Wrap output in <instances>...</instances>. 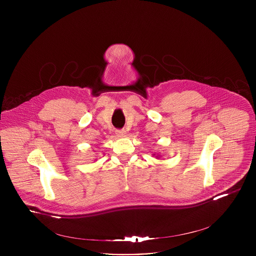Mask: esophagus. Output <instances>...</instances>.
<instances>
[{
  "mask_svg": "<svg viewBox=\"0 0 256 256\" xmlns=\"http://www.w3.org/2000/svg\"><path fill=\"white\" fill-rule=\"evenodd\" d=\"M126 134V130H116V136H124Z\"/></svg>",
  "mask_w": 256,
  "mask_h": 256,
  "instance_id": "1",
  "label": "esophagus"
}]
</instances>
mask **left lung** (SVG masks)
Segmentation results:
<instances>
[{"label": "left lung", "instance_id": "8db88e82", "mask_svg": "<svg viewBox=\"0 0 256 256\" xmlns=\"http://www.w3.org/2000/svg\"><path fill=\"white\" fill-rule=\"evenodd\" d=\"M157 157H158V156H157Z\"/></svg>", "mask_w": 256, "mask_h": 256}]
</instances>
